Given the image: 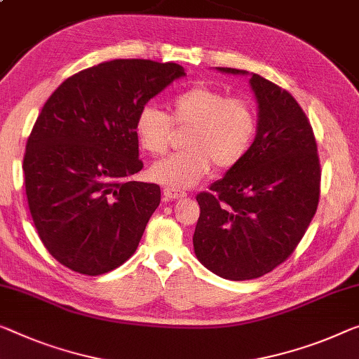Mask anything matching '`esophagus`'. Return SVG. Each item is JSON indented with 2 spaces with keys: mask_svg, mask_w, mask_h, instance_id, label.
Returning <instances> with one entry per match:
<instances>
[{
  "mask_svg": "<svg viewBox=\"0 0 359 359\" xmlns=\"http://www.w3.org/2000/svg\"><path fill=\"white\" fill-rule=\"evenodd\" d=\"M164 194V198L168 201H174V200H184V198L187 196L184 191H180L177 189H170V187H165V189L163 190Z\"/></svg>",
  "mask_w": 359,
  "mask_h": 359,
  "instance_id": "1",
  "label": "esophagus"
}]
</instances>
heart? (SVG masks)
<instances>
[{
  "label": "heart",
  "mask_w": 359,
  "mask_h": 359,
  "mask_svg": "<svg viewBox=\"0 0 359 359\" xmlns=\"http://www.w3.org/2000/svg\"><path fill=\"white\" fill-rule=\"evenodd\" d=\"M172 126L189 127L185 151L159 159L149 177L170 189H190L211 172L227 170L247 156L258 128L256 108L247 98H229L211 87H194L169 103V116L154 104L138 111L135 133L140 147L153 156L165 153Z\"/></svg>",
  "instance_id": "heart-1"
}]
</instances>
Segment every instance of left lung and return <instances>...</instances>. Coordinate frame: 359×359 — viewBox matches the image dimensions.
Returning a JSON list of instances; mask_svg holds the SVG:
<instances>
[{"label":"left lung","mask_w":359,"mask_h":359,"mask_svg":"<svg viewBox=\"0 0 359 359\" xmlns=\"http://www.w3.org/2000/svg\"><path fill=\"white\" fill-rule=\"evenodd\" d=\"M248 76L258 103V128L250 151L200 205L194 250L200 263L229 280L271 272L297 248L318 210L320 165L316 138L297 100L258 74Z\"/></svg>","instance_id":"obj_1"}]
</instances>
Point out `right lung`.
Segmentation results:
<instances>
[{"label": "right lung", "mask_w": 359, "mask_h": 359, "mask_svg": "<svg viewBox=\"0 0 359 359\" xmlns=\"http://www.w3.org/2000/svg\"><path fill=\"white\" fill-rule=\"evenodd\" d=\"M185 76L175 62L114 60L74 74L43 106L24 154L25 194L53 258L85 276L130 258L161 201L142 170L135 119Z\"/></svg>", "instance_id": "right-lung-1"}]
</instances>
